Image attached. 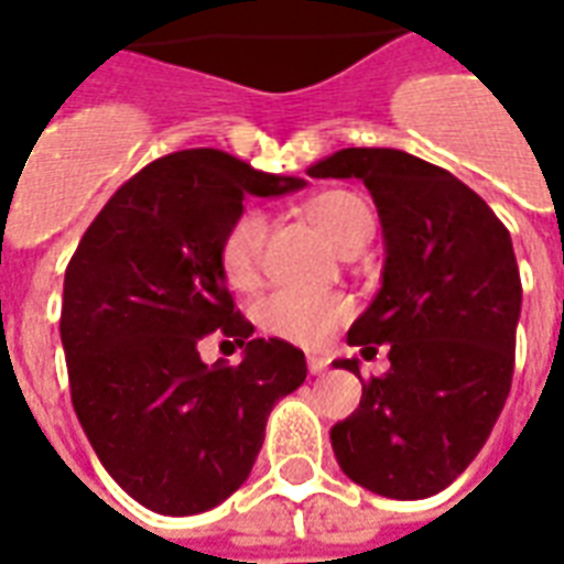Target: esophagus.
Returning <instances> with one entry per match:
<instances>
[{"mask_svg":"<svg viewBox=\"0 0 564 564\" xmlns=\"http://www.w3.org/2000/svg\"><path fill=\"white\" fill-rule=\"evenodd\" d=\"M326 368H329V362H326L323 356H307V371H311V375H323Z\"/></svg>","mask_w":564,"mask_h":564,"instance_id":"1","label":"esophagus"}]
</instances>
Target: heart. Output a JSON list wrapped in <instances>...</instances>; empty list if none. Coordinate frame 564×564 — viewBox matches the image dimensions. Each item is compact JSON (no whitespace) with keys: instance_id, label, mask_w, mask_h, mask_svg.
Listing matches in <instances>:
<instances>
[{"instance_id":"heart-1","label":"heart","mask_w":564,"mask_h":564,"mask_svg":"<svg viewBox=\"0 0 564 564\" xmlns=\"http://www.w3.org/2000/svg\"><path fill=\"white\" fill-rule=\"evenodd\" d=\"M305 214L341 253H347L354 245H366L375 229L368 202L350 189H326L307 198ZM265 229H269L265 217L250 208L241 210L223 232L220 269L235 290H253L259 283ZM350 314H354L350 299L338 293H302V290H274L257 307L262 329L302 347H319Z\"/></svg>"}]
</instances>
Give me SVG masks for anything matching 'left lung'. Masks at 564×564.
Masks as SVG:
<instances>
[{"instance_id": "left-lung-1", "label": "left lung", "mask_w": 564, "mask_h": 564, "mask_svg": "<svg viewBox=\"0 0 564 564\" xmlns=\"http://www.w3.org/2000/svg\"><path fill=\"white\" fill-rule=\"evenodd\" d=\"M311 177H359L383 226V286L347 332L390 371L362 380L332 449L354 484L387 498L447 489L480 453L513 378L522 283L510 232L447 169L392 148H347ZM335 368L359 375V359Z\"/></svg>"}]
</instances>
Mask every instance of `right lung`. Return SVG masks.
I'll return each mask as SVG.
<instances>
[{"label": "right lung", "mask_w": 564, "mask_h": 564, "mask_svg": "<svg viewBox=\"0 0 564 564\" xmlns=\"http://www.w3.org/2000/svg\"><path fill=\"white\" fill-rule=\"evenodd\" d=\"M302 186L223 150H177L108 198L68 262L59 338L72 404L105 471L144 508H217L253 468L274 402L305 383V354L253 338L220 269L245 196ZM210 334L246 359L205 367L197 347Z\"/></svg>", "instance_id": "right-lung-1"}]
</instances>
